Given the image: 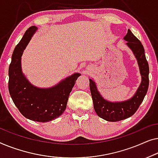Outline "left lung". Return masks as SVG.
Masks as SVG:
<instances>
[{"label":"left lung","mask_w":158,"mask_h":158,"mask_svg":"<svg viewBox=\"0 0 158 158\" xmlns=\"http://www.w3.org/2000/svg\"><path fill=\"white\" fill-rule=\"evenodd\" d=\"M124 40L127 41L126 45L136 58L142 78L141 83L135 94L130 99L124 101H108L99 93L94 80L89 79L90 92L95 112L99 117L108 122L123 120L132 116L143 102L149 86V65L143 44L130 29L124 35Z\"/></svg>","instance_id":"left-lung-1"}]
</instances>
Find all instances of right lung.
Instances as JSON below:
<instances>
[{"label": "right lung", "instance_id": "obj_1", "mask_svg": "<svg viewBox=\"0 0 158 158\" xmlns=\"http://www.w3.org/2000/svg\"><path fill=\"white\" fill-rule=\"evenodd\" d=\"M37 29L31 26L13 51L8 69V90L13 103L26 118L47 123L65 111L69 94L81 74L74 73L48 88L38 87L28 81L22 72L21 56Z\"/></svg>", "mask_w": 158, "mask_h": 158}]
</instances>
